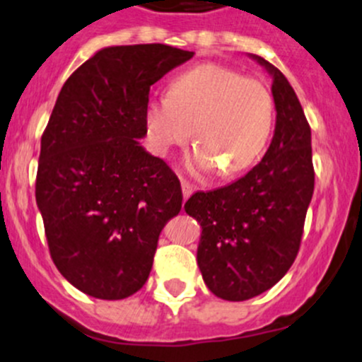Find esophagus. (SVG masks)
Masks as SVG:
<instances>
[{
	"instance_id": "obj_1",
	"label": "esophagus",
	"mask_w": 362,
	"mask_h": 362,
	"mask_svg": "<svg viewBox=\"0 0 362 362\" xmlns=\"http://www.w3.org/2000/svg\"><path fill=\"white\" fill-rule=\"evenodd\" d=\"M181 189H182V199L185 200L188 199L193 192H195V188H193L192 185H188V182H181Z\"/></svg>"
}]
</instances>
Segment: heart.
<instances>
[{"instance_id":"heart-1","label":"heart","mask_w":362,"mask_h":362,"mask_svg":"<svg viewBox=\"0 0 362 362\" xmlns=\"http://www.w3.org/2000/svg\"><path fill=\"white\" fill-rule=\"evenodd\" d=\"M274 96L266 82L220 63H202L173 78L165 98L146 105V130L158 155L193 135L192 167L235 176L255 163L274 127Z\"/></svg>"}]
</instances>
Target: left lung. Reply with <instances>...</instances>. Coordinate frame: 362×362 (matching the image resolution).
Returning <instances> with one entry per match:
<instances>
[{
    "mask_svg": "<svg viewBox=\"0 0 362 362\" xmlns=\"http://www.w3.org/2000/svg\"><path fill=\"white\" fill-rule=\"evenodd\" d=\"M273 74L276 128L264 158L241 180L193 193L185 204L202 227L197 262L207 288L227 301L262 294L298 257L315 188L311 130L285 75Z\"/></svg>",
    "mask_w": 362,
    "mask_h": 362,
    "instance_id": "1",
    "label": "left lung"
}]
</instances>
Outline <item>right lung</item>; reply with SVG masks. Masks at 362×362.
<instances>
[{"mask_svg": "<svg viewBox=\"0 0 362 362\" xmlns=\"http://www.w3.org/2000/svg\"><path fill=\"white\" fill-rule=\"evenodd\" d=\"M189 58L165 44L107 47L61 88L35 195L52 262L84 294L114 301L141 291L163 227L180 214V180L137 139L148 134L149 88Z\"/></svg>", "mask_w": 362, "mask_h": 362, "instance_id": "add662e5", "label": "right lung"}]
</instances>
